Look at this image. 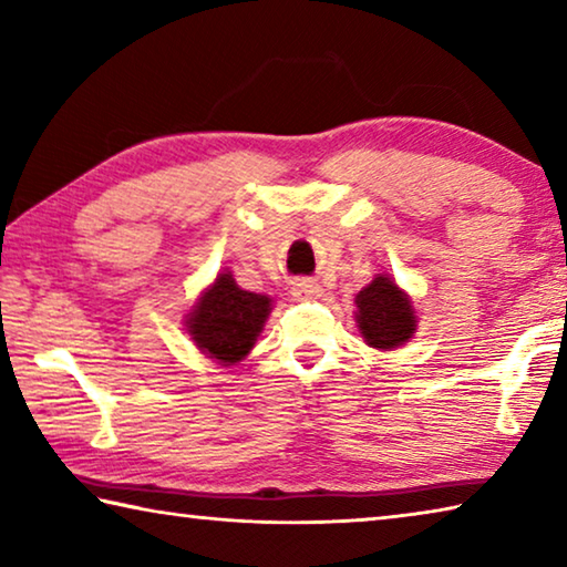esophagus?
<instances>
[{
    "label": "esophagus",
    "instance_id": "1",
    "mask_svg": "<svg viewBox=\"0 0 567 567\" xmlns=\"http://www.w3.org/2000/svg\"><path fill=\"white\" fill-rule=\"evenodd\" d=\"M322 295V287L310 280H295L292 282V297L297 300H315V297Z\"/></svg>",
    "mask_w": 567,
    "mask_h": 567
}]
</instances>
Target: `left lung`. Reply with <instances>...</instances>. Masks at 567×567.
I'll list each match as a JSON object with an SVG mask.
<instances>
[{
  "mask_svg": "<svg viewBox=\"0 0 567 567\" xmlns=\"http://www.w3.org/2000/svg\"><path fill=\"white\" fill-rule=\"evenodd\" d=\"M354 322L362 340L375 350H395L417 332V315L412 297L390 275H375L370 285L354 295Z\"/></svg>",
  "mask_w": 567,
  "mask_h": 567,
  "instance_id": "8db88e82",
  "label": "left lung"
}]
</instances>
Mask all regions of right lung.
<instances>
[{"label": "right lung", "instance_id": "add662e5", "mask_svg": "<svg viewBox=\"0 0 567 567\" xmlns=\"http://www.w3.org/2000/svg\"><path fill=\"white\" fill-rule=\"evenodd\" d=\"M270 312L272 297L243 290L225 267L185 315V330L207 358L235 364L255 348Z\"/></svg>", "mask_w": 567, "mask_h": 567}]
</instances>
